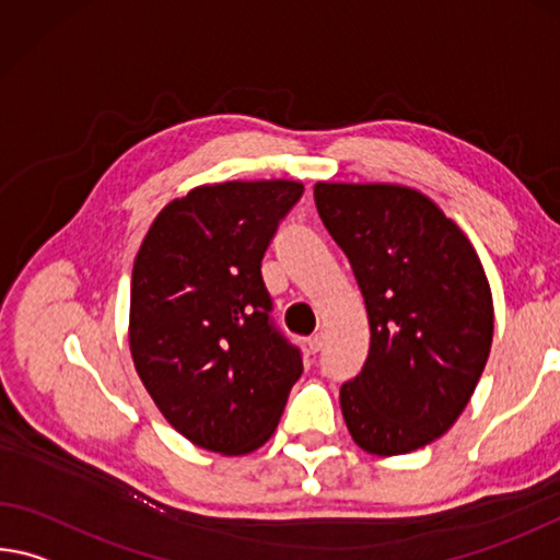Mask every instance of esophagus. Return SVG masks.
<instances>
[{
	"instance_id": "obj_1",
	"label": "esophagus",
	"mask_w": 560,
	"mask_h": 560,
	"mask_svg": "<svg viewBox=\"0 0 560 560\" xmlns=\"http://www.w3.org/2000/svg\"><path fill=\"white\" fill-rule=\"evenodd\" d=\"M324 343H326V336L324 334H316V336H312V339L306 341V346H308V351L312 353H318L324 349Z\"/></svg>"
}]
</instances>
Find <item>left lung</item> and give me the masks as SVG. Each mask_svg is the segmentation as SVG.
I'll list each match as a JSON object with an SVG mask.
<instances>
[{
  "instance_id": "obj_1",
  "label": "left lung",
  "mask_w": 560,
  "mask_h": 560,
  "mask_svg": "<svg viewBox=\"0 0 560 560\" xmlns=\"http://www.w3.org/2000/svg\"><path fill=\"white\" fill-rule=\"evenodd\" d=\"M366 304L371 346L341 386V413L366 454L401 456L443 436L491 353L493 296L468 236L401 184L314 186Z\"/></svg>"
}]
</instances>
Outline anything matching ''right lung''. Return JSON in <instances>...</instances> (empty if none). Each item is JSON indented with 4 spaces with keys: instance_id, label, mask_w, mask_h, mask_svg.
Segmentation results:
<instances>
[{
    "instance_id": "obj_1",
    "label": "right lung",
    "mask_w": 560,
    "mask_h": 560,
    "mask_svg": "<svg viewBox=\"0 0 560 560\" xmlns=\"http://www.w3.org/2000/svg\"><path fill=\"white\" fill-rule=\"evenodd\" d=\"M304 184H203L168 201L131 269L129 351L164 419L214 454L277 431L304 363L271 326L261 259Z\"/></svg>"
}]
</instances>
